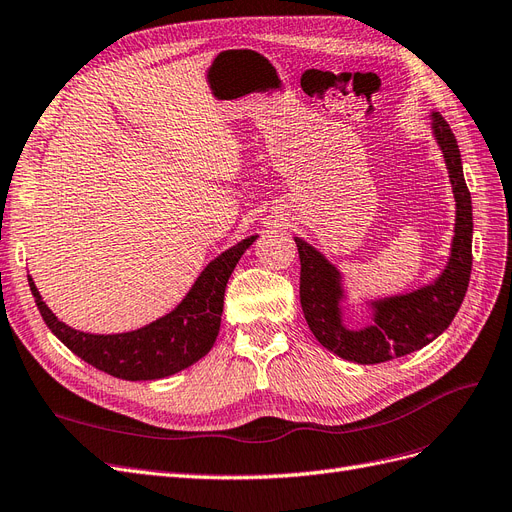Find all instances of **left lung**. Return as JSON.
Wrapping results in <instances>:
<instances>
[{
	"label": "left lung",
	"mask_w": 512,
	"mask_h": 512,
	"mask_svg": "<svg viewBox=\"0 0 512 512\" xmlns=\"http://www.w3.org/2000/svg\"><path fill=\"white\" fill-rule=\"evenodd\" d=\"M429 119L455 198L451 254L436 280L404 294L363 299L371 320L363 327H348V288L342 271L314 245L294 237L301 258V307L309 331L324 348L352 363L376 365L421 350L448 329L466 297L472 273V198L451 126L436 111Z\"/></svg>",
	"instance_id": "1"
}]
</instances>
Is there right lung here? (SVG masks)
I'll return each instance as SVG.
<instances>
[{
  "instance_id": "right-lung-1",
  "label": "right lung",
  "mask_w": 512,
  "mask_h": 512,
  "mask_svg": "<svg viewBox=\"0 0 512 512\" xmlns=\"http://www.w3.org/2000/svg\"><path fill=\"white\" fill-rule=\"evenodd\" d=\"M256 239L258 235H250L228 247L200 271L175 309L126 333L106 335L68 327L42 301L34 277L29 275L27 280L46 327L76 356L121 380H160L188 369L213 348L220 333L228 277Z\"/></svg>"
}]
</instances>
